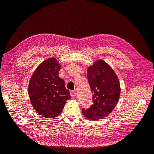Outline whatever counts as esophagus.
I'll list each match as a JSON object with an SVG mask.
<instances>
[{
	"label": "esophagus",
	"mask_w": 154,
	"mask_h": 154,
	"mask_svg": "<svg viewBox=\"0 0 154 154\" xmlns=\"http://www.w3.org/2000/svg\"><path fill=\"white\" fill-rule=\"evenodd\" d=\"M70 94H71V96L72 97H75L76 96V91H71V92H70Z\"/></svg>",
	"instance_id": "1"
}]
</instances>
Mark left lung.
Masks as SVG:
<instances>
[{"label":"left lung","mask_w":154,"mask_h":154,"mask_svg":"<svg viewBox=\"0 0 154 154\" xmlns=\"http://www.w3.org/2000/svg\"><path fill=\"white\" fill-rule=\"evenodd\" d=\"M87 78L93 104L90 108L83 109L82 113L91 120L103 119L118 103L121 91L118 78L108 64L100 60L88 68Z\"/></svg>","instance_id":"8db88e82"}]
</instances>
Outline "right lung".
<instances>
[{
	"mask_svg": "<svg viewBox=\"0 0 154 154\" xmlns=\"http://www.w3.org/2000/svg\"><path fill=\"white\" fill-rule=\"evenodd\" d=\"M61 66L54 58L45 60L36 69L28 85V93L34 109L44 118H54L61 114L69 91L58 76Z\"/></svg>",
	"mask_w": 154,
	"mask_h": 154,
	"instance_id": "1",
	"label": "right lung"
}]
</instances>
